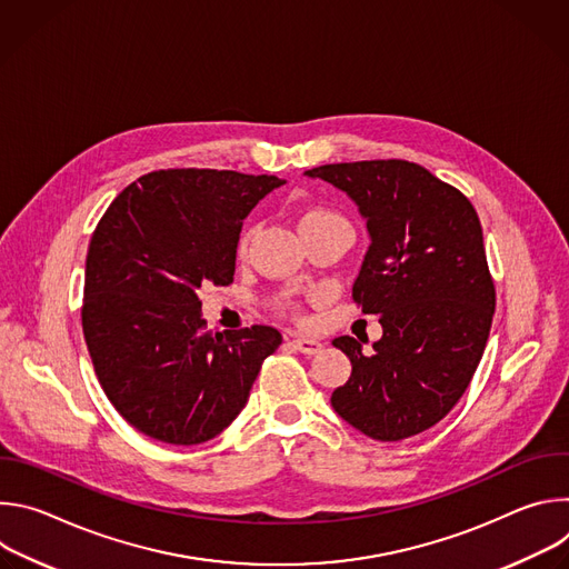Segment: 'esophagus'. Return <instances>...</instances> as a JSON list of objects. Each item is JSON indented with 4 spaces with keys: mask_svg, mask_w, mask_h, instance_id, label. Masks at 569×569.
Masks as SVG:
<instances>
[{
    "mask_svg": "<svg viewBox=\"0 0 569 569\" xmlns=\"http://www.w3.org/2000/svg\"><path fill=\"white\" fill-rule=\"evenodd\" d=\"M292 347L297 351H301L303 356H317L321 351V342L312 340V338H295L292 340Z\"/></svg>",
    "mask_w": 569,
    "mask_h": 569,
    "instance_id": "1",
    "label": "esophagus"
}]
</instances>
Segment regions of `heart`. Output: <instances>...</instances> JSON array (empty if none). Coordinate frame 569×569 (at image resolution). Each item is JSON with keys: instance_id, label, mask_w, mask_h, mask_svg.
Masks as SVG:
<instances>
[{"instance_id": "obj_1", "label": "heart", "mask_w": 569, "mask_h": 569, "mask_svg": "<svg viewBox=\"0 0 569 569\" xmlns=\"http://www.w3.org/2000/svg\"><path fill=\"white\" fill-rule=\"evenodd\" d=\"M329 220H342V218H340L338 213L329 211V209H310V211H306V213L301 216L299 229H301V227H308V224H317V222H329ZM252 233H254V229H248L246 233H242V238H240V250L248 248V242H250Z\"/></svg>"}]
</instances>
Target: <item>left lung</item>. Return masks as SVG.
Segmentation results:
<instances>
[{
	"mask_svg": "<svg viewBox=\"0 0 569 569\" xmlns=\"http://www.w3.org/2000/svg\"><path fill=\"white\" fill-rule=\"evenodd\" d=\"M345 191L367 222L369 250L353 283L380 315L373 351L336 338L351 378L333 410L376 441H400L439 423L463 396L491 333L496 288L475 207L428 169L402 159L349 161L306 171Z\"/></svg>",
	"mask_w": 569,
	"mask_h": 569,
	"instance_id": "8db88e82",
	"label": "left lung"
}]
</instances>
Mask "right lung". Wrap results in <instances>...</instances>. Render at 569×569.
Returning a JSON list of instances; mask_svg holds the SVG:
<instances>
[{
	"label": "right lung",
	"mask_w": 569,
	"mask_h": 569,
	"mask_svg": "<svg viewBox=\"0 0 569 569\" xmlns=\"http://www.w3.org/2000/svg\"><path fill=\"white\" fill-rule=\"evenodd\" d=\"M274 176L169 169L126 187L97 224L86 261L83 333L117 412L150 439L196 446L246 408L272 327L211 333L198 290L229 286L242 220Z\"/></svg>",
	"instance_id": "obj_1"
}]
</instances>
